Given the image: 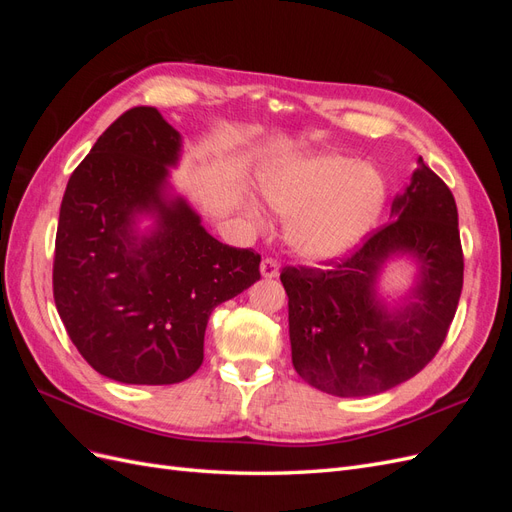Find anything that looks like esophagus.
Returning <instances> with one entry per match:
<instances>
[{
	"label": "esophagus",
	"mask_w": 512,
	"mask_h": 512,
	"mask_svg": "<svg viewBox=\"0 0 512 512\" xmlns=\"http://www.w3.org/2000/svg\"><path fill=\"white\" fill-rule=\"evenodd\" d=\"M260 275L265 277V280H275L277 275H280V265L273 258H265L260 262Z\"/></svg>",
	"instance_id": "1"
}]
</instances>
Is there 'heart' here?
I'll use <instances>...</instances> for the list:
<instances>
[{"label":"heart","instance_id":"1","mask_svg":"<svg viewBox=\"0 0 512 512\" xmlns=\"http://www.w3.org/2000/svg\"><path fill=\"white\" fill-rule=\"evenodd\" d=\"M267 205L288 222L290 250L309 262L352 252L380 218L386 188L378 170L342 153H301L260 170ZM250 215L260 220L252 205Z\"/></svg>","mask_w":512,"mask_h":512}]
</instances>
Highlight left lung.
<instances>
[{
    "label": "left lung",
    "instance_id": "obj_1",
    "mask_svg": "<svg viewBox=\"0 0 512 512\" xmlns=\"http://www.w3.org/2000/svg\"><path fill=\"white\" fill-rule=\"evenodd\" d=\"M413 267L395 298L381 275ZM292 365L314 389L367 397L421 371L440 350L463 286L457 205L423 158L391 205V222L329 271L286 269Z\"/></svg>",
    "mask_w": 512,
    "mask_h": 512
}]
</instances>
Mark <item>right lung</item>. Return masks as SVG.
Here are the masks:
<instances>
[{"label":"right lung","mask_w":512,"mask_h":512,"mask_svg":"<svg viewBox=\"0 0 512 512\" xmlns=\"http://www.w3.org/2000/svg\"><path fill=\"white\" fill-rule=\"evenodd\" d=\"M183 138L136 106L72 173L61 200L53 294L72 344L123 384H177L203 365L209 316L260 280V256L211 237L170 168Z\"/></svg>","instance_id":"add662e5"}]
</instances>
